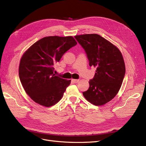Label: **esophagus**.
I'll return each mask as SVG.
<instances>
[{"label": "esophagus", "instance_id": "esophagus-1", "mask_svg": "<svg viewBox=\"0 0 146 146\" xmlns=\"http://www.w3.org/2000/svg\"><path fill=\"white\" fill-rule=\"evenodd\" d=\"M72 82H73L75 83H77L79 82V79H72Z\"/></svg>", "mask_w": 146, "mask_h": 146}]
</instances>
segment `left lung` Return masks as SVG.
<instances>
[{
    "instance_id": "8db88e82",
    "label": "left lung",
    "mask_w": 146,
    "mask_h": 146,
    "mask_svg": "<svg viewBox=\"0 0 146 146\" xmlns=\"http://www.w3.org/2000/svg\"><path fill=\"white\" fill-rule=\"evenodd\" d=\"M74 38L85 50L89 64L96 67L90 88L83 92L90 103L102 105L117 94L125 76V67L122 54L118 48L98 34L77 35Z\"/></svg>"
}]
</instances>
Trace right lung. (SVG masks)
Returning a JSON list of instances; mask_svg holds the SVG:
<instances>
[{
  "instance_id": "right-lung-1",
  "label": "right lung",
  "mask_w": 146,
  "mask_h": 146,
  "mask_svg": "<svg viewBox=\"0 0 146 146\" xmlns=\"http://www.w3.org/2000/svg\"><path fill=\"white\" fill-rule=\"evenodd\" d=\"M76 44L72 36H47L24 53L20 61L19 78L26 93L35 102L48 107L62 98L70 80L55 75L54 66Z\"/></svg>"
}]
</instances>
